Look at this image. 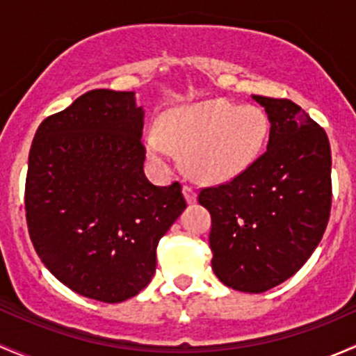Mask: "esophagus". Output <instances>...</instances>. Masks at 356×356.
<instances>
[{
	"instance_id": "1",
	"label": "esophagus",
	"mask_w": 356,
	"mask_h": 356,
	"mask_svg": "<svg viewBox=\"0 0 356 356\" xmlns=\"http://www.w3.org/2000/svg\"><path fill=\"white\" fill-rule=\"evenodd\" d=\"M182 191H184V196H186V200H188V203H195V201H196V191H195V188H193V186L186 184Z\"/></svg>"
}]
</instances>
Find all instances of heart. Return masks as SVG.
<instances>
[{
    "instance_id": "1",
    "label": "heart",
    "mask_w": 356,
    "mask_h": 356,
    "mask_svg": "<svg viewBox=\"0 0 356 356\" xmlns=\"http://www.w3.org/2000/svg\"><path fill=\"white\" fill-rule=\"evenodd\" d=\"M163 136L153 132L148 152L165 161L172 146L184 149L186 170L201 182H227L245 174L267 145L270 120L254 105L234 106L227 99H204L168 111Z\"/></svg>"
}]
</instances>
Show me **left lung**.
I'll use <instances>...</instances> for the list:
<instances>
[{
  "label": "left lung",
  "mask_w": 356,
  "mask_h": 356,
  "mask_svg": "<svg viewBox=\"0 0 356 356\" xmlns=\"http://www.w3.org/2000/svg\"><path fill=\"white\" fill-rule=\"evenodd\" d=\"M270 120L267 152L232 181L201 188L211 215V268L229 288L265 293L296 274L331 215V146L286 98L253 96Z\"/></svg>",
  "instance_id": "obj_1"
}]
</instances>
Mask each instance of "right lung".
I'll return each mask as SVG.
<instances>
[{
    "instance_id": "obj_1",
    "label": "right lung",
    "mask_w": 356,
    "mask_h": 356,
    "mask_svg": "<svg viewBox=\"0 0 356 356\" xmlns=\"http://www.w3.org/2000/svg\"><path fill=\"white\" fill-rule=\"evenodd\" d=\"M134 92L92 89L41 122L29 153L25 218L42 264L103 303L152 281L158 241L186 208L177 181L146 179Z\"/></svg>"
}]
</instances>
